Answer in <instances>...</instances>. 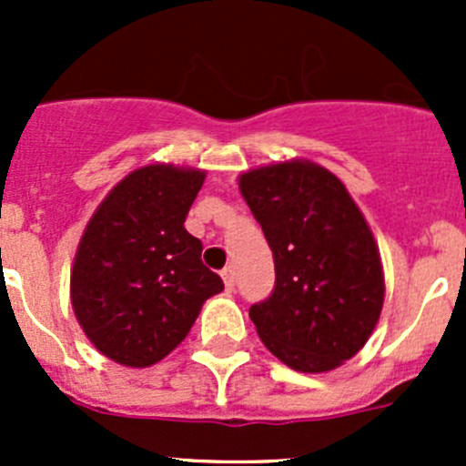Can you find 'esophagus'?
Here are the masks:
<instances>
[{
  "instance_id": "esophagus-1",
  "label": "esophagus",
  "mask_w": 466,
  "mask_h": 466,
  "mask_svg": "<svg viewBox=\"0 0 466 466\" xmlns=\"http://www.w3.org/2000/svg\"><path fill=\"white\" fill-rule=\"evenodd\" d=\"M220 277H223V281H225V289L232 290L234 289V268H225V270L220 272Z\"/></svg>"
}]
</instances>
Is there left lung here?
<instances>
[{
  "label": "left lung",
  "mask_w": 466,
  "mask_h": 466,
  "mask_svg": "<svg viewBox=\"0 0 466 466\" xmlns=\"http://www.w3.org/2000/svg\"><path fill=\"white\" fill-rule=\"evenodd\" d=\"M238 191L275 257V290L250 307L263 345L298 372L340 368L370 340L385 298L363 211L329 168L302 157L243 171Z\"/></svg>",
  "instance_id": "obj_1"
}]
</instances>
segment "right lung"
<instances>
[{
	"instance_id": "obj_1",
	"label": "right lung",
	"mask_w": 466,
	"mask_h": 466,
	"mask_svg": "<svg viewBox=\"0 0 466 466\" xmlns=\"http://www.w3.org/2000/svg\"><path fill=\"white\" fill-rule=\"evenodd\" d=\"M203 168L153 162L135 168L89 218L69 279L72 309L94 347L126 368L171 354L223 279L200 261L185 218Z\"/></svg>"
}]
</instances>
